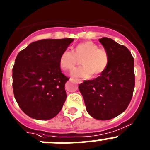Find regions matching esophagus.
Here are the masks:
<instances>
[{
  "instance_id": "1",
  "label": "esophagus",
  "mask_w": 150,
  "mask_h": 150,
  "mask_svg": "<svg viewBox=\"0 0 150 150\" xmlns=\"http://www.w3.org/2000/svg\"><path fill=\"white\" fill-rule=\"evenodd\" d=\"M75 81H76V82H77V83H81L83 82L82 80H81V79H78V78H77V79H75Z\"/></svg>"
}]
</instances>
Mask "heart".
<instances>
[{"label": "heart", "mask_w": 150, "mask_h": 150, "mask_svg": "<svg viewBox=\"0 0 150 150\" xmlns=\"http://www.w3.org/2000/svg\"><path fill=\"white\" fill-rule=\"evenodd\" d=\"M83 66L73 71L74 77L88 78L94 75L99 76L105 71L109 64V54L103 47H99L94 42L83 41L78 43L74 48V51L65 50L61 53L59 62L64 70H73L75 65L81 59Z\"/></svg>", "instance_id": "b5f03b06"}]
</instances>
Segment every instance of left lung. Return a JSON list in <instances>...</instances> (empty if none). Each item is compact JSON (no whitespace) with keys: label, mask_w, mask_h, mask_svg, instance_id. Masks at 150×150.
<instances>
[{"label":"left lung","mask_w":150,"mask_h":150,"mask_svg":"<svg viewBox=\"0 0 150 150\" xmlns=\"http://www.w3.org/2000/svg\"><path fill=\"white\" fill-rule=\"evenodd\" d=\"M109 54V64L100 76L78 86L88 114L96 120H108L124 112L135 87L134 59L128 49L112 39L99 40Z\"/></svg>","instance_id":"left-lung-1"}]
</instances>
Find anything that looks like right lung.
<instances>
[{
  "label": "right lung",
  "mask_w": 150,
  "mask_h": 150,
  "mask_svg": "<svg viewBox=\"0 0 150 150\" xmlns=\"http://www.w3.org/2000/svg\"><path fill=\"white\" fill-rule=\"evenodd\" d=\"M73 39H47L30 43L17 55L12 69L14 95L21 110L39 120L53 118L66 100L69 79L59 59Z\"/></svg>",
  "instance_id": "obj_1"
}]
</instances>
